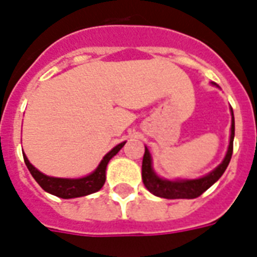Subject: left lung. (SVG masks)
I'll return each mask as SVG.
<instances>
[{
    "label": "left lung",
    "instance_id": "obj_1",
    "mask_svg": "<svg viewBox=\"0 0 257 257\" xmlns=\"http://www.w3.org/2000/svg\"><path fill=\"white\" fill-rule=\"evenodd\" d=\"M232 112V125H231V140H229V147L228 152L225 155V159L223 163L212 171L209 175L200 177L196 180H179V181H169V180H163L153 172L152 160H151V153L145 148L144 157H143V183L147 187L151 193L155 196L163 197V199H196L200 195H203L208 188L212 187L217 180L223 176V173L227 169L229 161H231L232 152H233V137H235V117H233V110Z\"/></svg>",
    "mask_w": 257,
    "mask_h": 257
}]
</instances>
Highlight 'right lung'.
I'll return each instance as SVG.
<instances>
[{"label":"right lung","instance_id":"right-lung-1","mask_svg":"<svg viewBox=\"0 0 257 257\" xmlns=\"http://www.w3.org/2000/svg\"><path fill=\"white\" fill-rule=\"evenodd\" d=\"M124 145L125 141L116 145L110 152L105 155L96 171L90 173L89 176H86V177H82V179H57V177H50V176L44 175V173H41V172L34 168L33 165L29 163V160L26 159L25 155H24V161H25L26 167H28L29 172L34 177V180L40 184V187L44 191L49 192L52 195L61 197V199H74V197H81V196L90 195V193L100 191L105 183V171H106V165H108L109 160Z\"/></svg>","mask_w":257,"mask_h":257}]
</instances>
